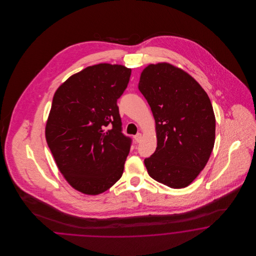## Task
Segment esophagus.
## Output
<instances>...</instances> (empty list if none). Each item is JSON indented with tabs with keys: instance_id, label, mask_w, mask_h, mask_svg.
<instances>
[{
	"instance_id": "obj_1",
	"label": "esophagus",
	"mask_w": 256,
	"mask_h": 256,
	"mask_svg": "<svg viewBox=\"0 0 256 256\" xmlns=\"http://www.w3.org/2000/svg\"><path fill=\"white\" fill-rule=\"evenodd\" d=\"M134 140H135V142H137V143H139L141 140H142V134H135L134 136Z\"/></svg>"
}]
</instances>
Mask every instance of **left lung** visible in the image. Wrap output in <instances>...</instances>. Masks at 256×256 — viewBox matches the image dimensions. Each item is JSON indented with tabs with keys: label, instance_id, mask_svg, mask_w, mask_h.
<instances>
[{
	"label": "left lung",
	"instance_id": "8db88e82",
	"mask_svg": "<svg viewBox=\"0 0 256 256\" xmlns=\"http://www.w3.org/2000/svg\"><path fill=\"white\" fill-rule=\"evenodd\" d=\"M138 88L152 111L156 152L144 163L148 174L170 188L188 186L206 165L215 142L216 120L206 92L182 69L150 64Z\"/></svg>",
	"mask_w": 256,
	"mask_h": 256
}]
</instances>
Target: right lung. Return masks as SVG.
I'll return each mask as SVG.
<instances>
[{
    "label": "right lung",
    "mask_w": 256,
    "mask_h": 256,
    "mask_svg": "<svg viewBox=\"0 0 256 256\" xmlns=\"http://www.w3.org/2000/svg\"><path fill=\"white\" fill-rule=\"evenodd\" d=\"M132 70L122 65L89 66L61 84L52 102L46 140L66 180L86 195L117 182L132 138L122 134L117 106Z\"/></svg>",
    "instance_id": "add662e5"
}]
</instances>
